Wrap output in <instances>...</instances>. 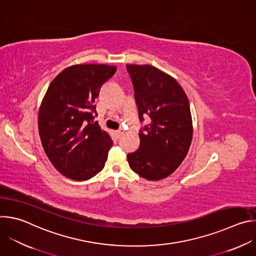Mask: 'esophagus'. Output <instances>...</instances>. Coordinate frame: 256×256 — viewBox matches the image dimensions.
I'll return each instance as SVG.
<instances>
[{
    "label": "esophagus",
    "instance_id": "obj_1",
    "mask_svg": "<svg viewBox=\"0 0 256 256\" xmlns=\"http://www.w3.org/2000/svg\"><path fill=\"white\" fill-rule=\"evenodd\" d=\"M116 136L120 138V136L124 134V130H118L116 132Z\"/></svg>",
    "mask_w": 256,
    "mask_h": 256
}]
</instances>
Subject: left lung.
<instances>
[{
    "label": "left lung",
    "instance_id": "obj_1",
    "mask_svg": "<svg viewBox=\"0 0 256 256\" xmlns=\"http://www.w3.org/2000/svg\"><path fill=\"white\" fill-rule=\"evenodd\" d=\"M134 90L138 120L150 118L140 130V147L128 154L130 169L142 178L160 180L186 158L192 140L188 98L177 81L150 64H126Z\"/></svg>",
    "mask_w": 256,
    "mask_h": 256
}]
</instances>
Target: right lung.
Listing matches in <instances>:
<instances>
[{
	"label": "right lung",
	"instance_id": "right-lung-1",
	"mask_svg": "<svg viewBox=\"0 0 256 256\" xmlns=\"http://www.w3.org/2000/svg\"><path fill=\"white\" fill-rule=\"evenodd\" d=\"M116 66L75 64L62 70L50 83L38 112L44 150L66 177L83 181L105 165L112 140L97 122L95 100Z\"/></svg>",
	"mask_w": 256,
	"mask_h": 256
}]
</instances>
